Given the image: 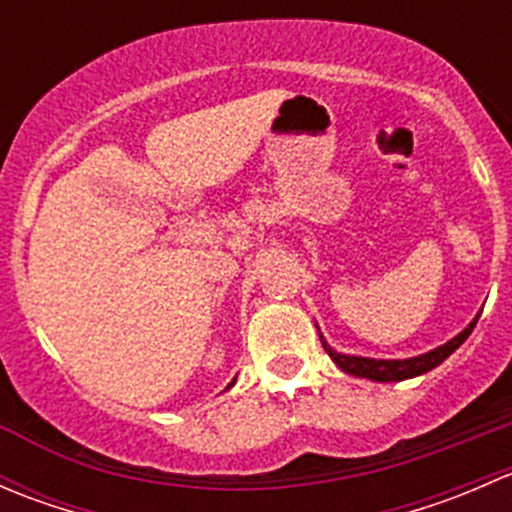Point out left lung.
Listing matches in <instances>:
<instances>
[{"instance_id": "8db88e82", "label": "left lung", "mask_w": 512, "mask_h": 512, "mask_svg": "<svg viewBox=\"0 0 512 512\" xmlns=\"http://www.w3.org/2000/svg\"><path fill=\"white\" fill-rule=\"evenodd\" d=\"M478 317H480V314H476V319H473V322L468 324V327L463 329L461 334H456L453 339H448L446 344H441V347L431 349V352H426V354L411 356V359H369V356L342 354V352H337V349L329 347L327 339L322 337V332H319V339H322L324 352L332 356V361L339 366V369L344 371V374H352V376H359V379L381 381V384H386V381L414 379V376L426 374V371L436 369L438 364H443L448 356L456 352V349L461 347V344L466 342L468 337H471V332H473V327H476Z\"/></svg>"}]
</instances>
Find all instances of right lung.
I'll return each mask as SVG.
<instances>
[{"instance_id": "obj_1", "label": "right lung", "mask_w": 512, "mask_h": 512, "mask_svg": "<svg viewBox=\"0 0 512 512\" xmlns=\"http://www.w3.org/2000/svg\"><path fill=\"white\" fill-rule=\"evenodd\" d=\"M232 384H235V381H232ZM232 384H230V386H232ZM230 386H227V389H230Z\"/></svg>"}]
</instances>
